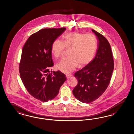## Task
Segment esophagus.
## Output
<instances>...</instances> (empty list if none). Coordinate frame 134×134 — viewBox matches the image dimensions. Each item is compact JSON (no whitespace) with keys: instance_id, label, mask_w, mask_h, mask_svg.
I'll use <instances>...</instances> for the list:
<instances>
[{"instance_id":"34e87169","label":"esophagus","mask_w":134,"mask_h":134,"mask_svg":"<svg viewBox=\"0 0 134 134\" xmlns=\"http://www.w3.org/2000/svg\"><path fill=\"white\" fill-rule=\"evenodd\" d=\"M66 76L67 78H69V77L72 76V75H70V74H66Z\"/></svg>"}]
</instances>
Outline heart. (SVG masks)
Here are the masks:
<instances>
[{
  "instance_id": "b5f03b06",
  "label": "heart",
  "mask_w": 134,
  "mask_h": 134,
  "mask_svg": "<svg viewBox=\"0 0 134 134\" xmlns=\"http://www.w3.org/2000/svg\"><path fill=\"white\" fill-rule=\"evenodd\" d=\"M97 38L94 35L72 32L65 35L63 42L56 39L51 44V51L57 58H61L65 48L69 49V57L63 59L56 65L63 72H71L78 65L82 68L90 63L97 48Z\"/></svg>"
}]
</instances>
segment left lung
I'll use <instances>...</instances> for the list:
<instances>
[{"label": "left lung", "instance_id": "left-lung-1", "mask_svg": "<svg viewBox=\"0 0 134 134\" xmlns=\"http://www.w3.org/2000/svg\"><path fill=\"white\" fill-rule=\"evenodd\" d=\"M98 40V48L94 59L75 73L78 84L73 90L77 99L90 103L102 96L111 81L114 61L111 46L102 35L92 30Z\"/></svg>", "mask_w": 134, "mask_h": 134}]
</instances>
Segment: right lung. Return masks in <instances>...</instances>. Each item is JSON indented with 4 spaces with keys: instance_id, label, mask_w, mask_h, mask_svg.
<instances>
[{
    "instance_id": "obj_1",
    "label": "right lung",
    "mask_w": 134,
    "mask_h": 134,
    "mask_svg": "<svg viewBox=\"0 0 134 134\" xmlns=\"http://www.w3.org/2000/svg\"><path fill=\"white\" fill-rule=\"evenodd\" d=\"M66 28H44L31 35L24 44L19 63L20 76L28 92L46 102L57 96L66 79L60 71L52 72L51 44Z\"/></svg>"
}]
</instances>
